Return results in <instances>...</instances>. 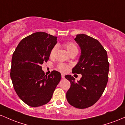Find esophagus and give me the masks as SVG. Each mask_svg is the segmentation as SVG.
Returning a JSON list of instances; mask_svg holds the SVG:
<instances>
[{"label":"esophagus","instance_id":"34e87169","mask_svg":"<svg viewBox=\"0 0 125 125\" xmlns=\"http://www.w3.org/2000/svg\"><path fill=\"white\" fill-rule=\"evenodd\" d=\"M61 77L62 78H65V75L64 74H61Z\"/></svg>","mask_w":125,"mask_h":125}]
</instances>
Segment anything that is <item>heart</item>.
Wrapping results in <instances>:
<instances>
[{
    "mask_svg": "<svg viewBox=\"0 0 125 125\" xmlns=\"http://www.w3.org/2000/svg\"><path fill=\"white\" fill-rule=\"evenodd\" d=\"M64 47L66 48L67 52H68V54H71V53L74 52H78V48L77 45L74 44V42H68L64 45ZM55 52V48H54L52 50H51V52H50V56L52 57L54 55ZM67 67L66 65L63 64H60L58 65V69L62 71H65L67 70Z\"/></svg>",
    "mask_w": 125,
    "mask_h": 125,
    "instance_id": "1",
    "label": "heart"
}]
</instances>
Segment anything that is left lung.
<instances>
[{
	"instance_id": "8db88e82",
	"label": "left lung",
	"mask_w": 125,
	"mask_h": 125,
	"mask_svg": "<svg viewBox=\"0 0 125 125\" xmlns=\"http://www.w3.org/2000/svg\"><path fill=\"white\" fill-rule=\"evenodd\" d=\"M81 50L77 64L73 73L81 74L77 82L71 75L65 76L71 83L66 93L70 104L78 109L87 108L100 99L107 85L109 63L107 52L96 39L85 34H78L74 39Z\"/></svg>"
}]
</instances>
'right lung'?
I'll list each match as a JSON object with an SVG mask.
<instances>
[{
	"mask_svg": "<svg viewBox=\"0 0 125 125\" xmlns=\"http://www.w3.org/2000/svg\"><path fill=\"white\" fill-rule=\"evenodd\" d=\"M57 39L45 32H35L21 41L12 55L10 75L14 89L31 107L48 103L61 80L58 71H52L47 76L41 67L49 60Z\"/></svg>",
	"mask_w": 125,
	"mask_h": 125,
	"instance_id": "obj_1",
	"label": "right lung"
}]
</instances>
